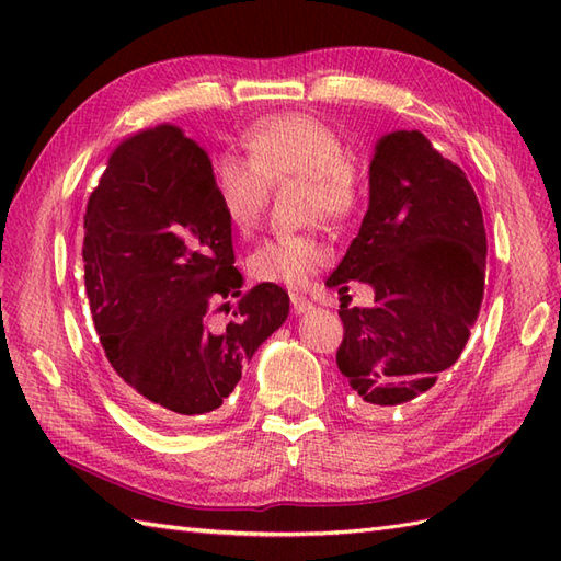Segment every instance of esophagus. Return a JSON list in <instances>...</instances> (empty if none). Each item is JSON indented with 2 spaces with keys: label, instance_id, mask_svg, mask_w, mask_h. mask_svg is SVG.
<instances>
[{
  "label": "esophagus",
  "instance_id": "esophagus-1",
  "mask_svg": "<svg viewBox=\"0 0 561 561\" xmlns=\"http://www.w3.org/2000/svg\"><path fill=\"white\" fill-rule=\"evenodd\" d=\"M291 306H294V313L296 316H304V313H308L313 308V304L306 299V296H301V294H291Z\"/></svg>",
  "mask_w": 561,
  "mask_h": 561
}]
</instances>
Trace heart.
<instances>
[{"label":"heart","mask_w":561,"mask_h":561,"mask_svg":"<svg viewBox=\"0 0 561 561\" xmlns=\"http://www.w3.org/2000/svg\"><path fill=\"white\" fill-rule=\"evenodd\" d=\"M248 161L221 153L211 165V187L219 207L238 233L257 226L267 202V183L301 178L306 207L330 219L352 214L359 199V181L344 161L337 133L311 115L282 113L262 117L243 137ZM328 260L325 248L311 236H274L248 257V272L257 282L301 289Z\"/></svg>","instance_id":"1"}]
</instances>
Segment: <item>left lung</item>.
I'll use <instances>...</instances> for the list:
<instances>
[{
  "instance_id": "obj_1",
  "label": "left lung",
  "mask_w": 561,
  "mask_h": 561,
  "mask_svg": "<svg viewBox=\"0 0 561 561\" xmlns=\"http://www.w3.org/2000/svg\"><path fill=\"white\" fill-rule=\"evenodd\" d=\"M486 233L458 163L422 133L376 141L362 229L325 287L374 289L371 308H340L337 368L366 410L426 400L470 337L484 294Z\"/></svg>"
}]
</instances>
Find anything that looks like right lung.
<instances>
[{
  "label": "right lung",
  "instance_id": "right-lung-1",
  "mask_svg": "<svg viewBox=\"0 0 561 561\" xmlns=\"http://www.w3.org/2000/svg\"><path fill=\"white\" fill-rule=\"evenodd\" d=\"M83 229L91 318L127 396L163 424L219 410L287 320L289 294L267 282L241 291L207 151L173 125L129 137L91 193ZM229 295L242 301L221 324L213 313Z\"/></svg>",
  "mask_w": 561,
  "mask_h": 561
}]
</instances>
